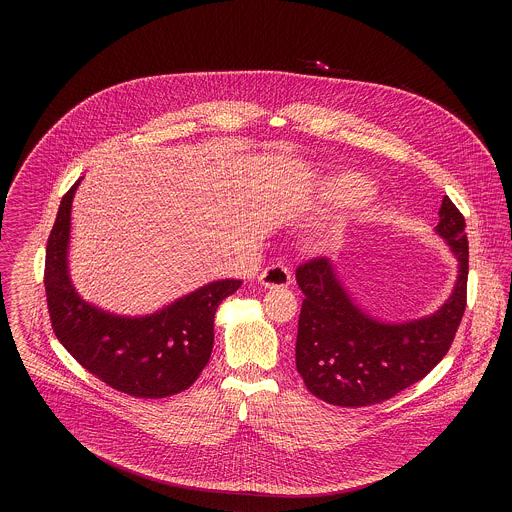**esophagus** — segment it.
Listing matches in <instances>:
<instances>
[{"label": "esophagus", "instance_id": "obj_1", "mask_svg": "<svg viewBox=\"0 0 512 512\" xmlns=\"http://www.w3.org/2000/svg\"><path fill=\"white\" fill-rule=\"evenodd\" d=\"M259 282L265 288H286L292 282V274L284 265H270L259 274Z\"/></svg>", "mask_w": 512, "mask_h": 512}]
</instances>
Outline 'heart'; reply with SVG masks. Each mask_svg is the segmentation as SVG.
I'll list each match as a JSON object with an SVG mask.
<instances>
[{
    "label": "heart",
    "mask_w": 512,
    "mask_h": 512,
    "mask_svg": "<svg viewBox=\"0 0 512 512\" xmlns=\"http://www.w3.org/2000/svg\"><path fill=\"white\" fill-rule=\"evenodd\" d=\"M374 194L372 182L359 172H338L322 180L320 197L336 207L361 205Z\"/></svg>",
    "instance_id": "obj_1"
}]
</instances>
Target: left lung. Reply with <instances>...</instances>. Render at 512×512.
<instances>
[{
    "label": "left lung",
    "mask_w": 512,
    "mask_h": 512,
    "mask_svg": "<svg viewBox=\"0 0 512 512\" xmlns=\"http://www.w3.org/2000/svg\"><path fill=\"white\" fill-rule=\"evenodd\" d=\"M434 228L457 259V282L447 301L426 317L390 322L363 311L343 288L330 259L295 270L305 293L295 365L307 390L338 407H366L422 380L449 351L463 318L468 280L466 224L445 195Z\"/></svg>",
    "instance_id": "1"
}]
</instances>
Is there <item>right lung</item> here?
Segmentation results:
<instances>
[{"label": "right lung", "mask_w": 512, "mask_h": 512, "mask_svg": "<svg viewBox=\"0 0 512 512\" xmlns=\"http://www.w3.org/2000/svg\"><path fill=\"white\" fill-rule=\"evenodd\" d=\"M82 178L63 197L46 249L53 332L88 372L115 390L161 399L188 390L209 363L215 313L240 280H217L149 315H117L76 292L69 268L71 211Z\"/></svg>", "instance_id": "add662e5"}]
</instances>
